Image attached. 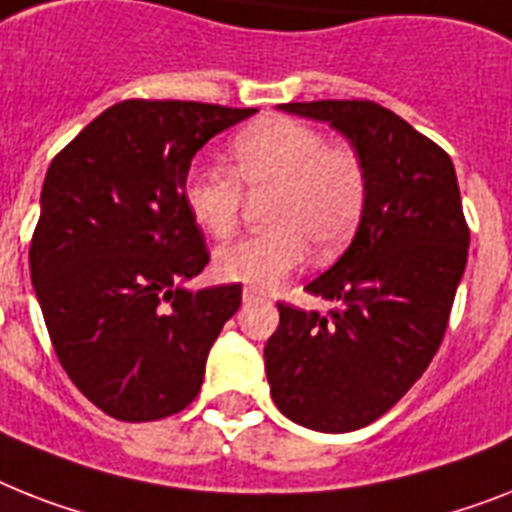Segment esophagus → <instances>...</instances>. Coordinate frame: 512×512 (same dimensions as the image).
Returning <instances> with one entry per match:
<instances>
[{
  "label": "esophagus",
  "mask_w": 512,
  "mask_h": 512,
  "mask_svg": "<svg viewBox=\"0 0 512 512\" xmlns=\"http://www.w3.org/2000/svg\"><path fill=\"white\" fill-rule=\"evenodd\" d=\"M243 301H246V303H261V301H266V295L261 293L259 287H243Z\"/></svg>",
  "instance_id": "34e87169"
}]
</instances>
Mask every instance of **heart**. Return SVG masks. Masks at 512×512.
<instances>
[{
  "mask_svg": "<svg viewBox=\"0 0 512 512\" xmlns=\"http://www.w3.org/2000/svg\"><path fill=\"white\" fill-rule=\"evenodd\" d=\"M230 172L196 170L183 201L206 235L227 240L240 225L248 196H266L269 230L217 253V272L251 287H274L311 256L329 259L348 246L369 198L361 154L327 143L322 130L290 117H269L240 130L230 143Z\"/></svg>",
  "mask_w": 512,
  "mask_h": 512,
  "instance_id": "heart-1",
  "label": "heart"
}]
</instances>
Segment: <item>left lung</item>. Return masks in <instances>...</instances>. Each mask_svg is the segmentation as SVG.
Segmentation results:
<instances>
[{
	"mask_svg": "<svg viewBox=\"0 0 512 512\" xmlns=\"http://www.w3.org/2000/svg\"><path fill=\"white\" fill-rule=\"evenodd\" d=\"M282 112L329 122L361 154L369 198L358 230L306 290L327 316L277 303L264 348L274 405L290 421L342 434L369 426L411 390L445 337L468 259L453 159L377 101H303Z\"/></svg>",
	"mask_w": 512,
	"mask_h": 512,
	"instance_id": "8db88e82",
	"label": "left lung"
}]
</instances>
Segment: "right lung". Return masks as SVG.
<instances>
[{"mask_svg":"<svg viewBox=\"0 0 512 512\" xmlns=\"http://www.w3.org/2000/svg\"><path fill=\"white\" fill-rule=\"evenodd\" d=\"M259 109L128 99L49 164L31 280L62 369L117 421H156L196 400L240 285L188 290L209 264L185 209L190 162Z\"/></svg>","mask_w":512,"mask_h":512,"instance_id":"right-lung-1","label":"right lung"}]
</instances>
